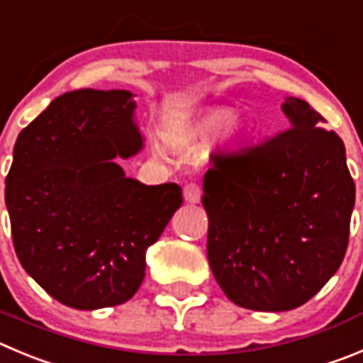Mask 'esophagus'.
Segmentation results:
<instances>
[{
  "label": "esophagus",
  "instance_id": "obj_1",
  "mask_svg": "<svg viewBox=\"0 0 363 363\" xmlns=\"http://www.w3.org/2000/svg\"><path fill=\"white\" fill-rule=\"evenodd\" d=\"M202 197V191H201V186L197 182H189V184L184 186V199L186 202L189 204H199Z\"/></svg>",
  "mask_w": 363,
  "mask_h": 363
}]
</instances>
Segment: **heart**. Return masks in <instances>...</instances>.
<instances>
[{"label":"heart","mask_w":363,"mask_h":363,"mask_svg":"<svg viewBox=\"0 0 363 363\" xmlns=\"http://www.w3.org/2000/svg\"><path fill=\"white\" fill-rule=\"evenodd\" d=\"M249 132V121L238 111L223 107H211L202 111L197 116L189 118L177 132V140L182 145H201L213 134V143L220 147H229L238 143Z\"/></svg>","instance_id":"1"}]
</instances>
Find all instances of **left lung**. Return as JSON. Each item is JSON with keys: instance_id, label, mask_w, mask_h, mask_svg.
<instances>
[{"instance_id": "1", "label": "left lung", "mask_w": 363, "mask_h": 363, "mask_svg": "<svg viewBox=\"0 0 363 363\" xmlns=\"http://www.w3.org/2000/svg\"><path fill=\"white\" fill-rule=\"evenodd\" d=\"M281 107L286 130L220 155L204 177L213 276L256 311L294 310L323 289L344 259L354 208L340 138L301 98Z\"/></svg>"}]
</instances>
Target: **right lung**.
Segmentation results:
<instances>
[{
    "label": "right lung",
    "mask_w": 363,
    "mask_h": 363,
    "mask_svg": "<svg viewBox=\"0 0 363 363\" xmlns=\"http://www.w3.org/2000/svg\"><path fill=\"white\" fill-rule=\"evenodd\" d=\"M134 94L79 89L55 98L13 145L5 202L23 269L77 310L116 306L143 283L147 249L182 204L175 182L125 177L114 157L143 148Z\"/></svg>",
    "instance_id": "right-lung-1"
}]
</instances>
